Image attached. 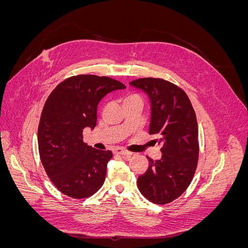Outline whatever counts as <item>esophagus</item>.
<instances>
[{
	"label": "esophagus",
	"mask_w": 248,
	"mask_h": 248,
	"mask_svg": "<svg viewBox=\"0 0 248 248\" xmlns=\"http://www.w3.org/2000/svg\"><path fill=\"white\" fill-rule=\"evenodd\" d=\"M114 153H115V154H118V155H122V156L124 157V158H126V159H128L129 157L132 155L131 152H128V151H126V150L119 149V148H117V149L114 150Z\"/></svg>",
	"instance_id": "esophagus-1"
}]
</instances>
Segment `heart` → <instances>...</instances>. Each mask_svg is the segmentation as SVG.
Here are the masks:
<instances>
[{"mask_svg":"<svg viewBox=\"0 0 248 248\" xmlns=\"http://www.w3.org/2000/svg\"><path fill=\"white\" fill-rule=\"evenodd\" d=\"M131 101H138V102H141L140 98L138 95H128L127 97H125V99L123 101V104L127 103V102H131Z\"/></svg>","mask_w":248,"mask_h":248,"instance_id":"1","label":"heart"}]
</instances>
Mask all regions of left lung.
<instances>
[{
  "instance_id": "left-lung-1",
  "label": "left lung",
  "mask_w": 248,
  "mask_h": 248,
  "mask_svg": "<svg viewBox=\"0 0 248 248\" xmlns=\"http://www.w3.org/2000/svg\"><path fill=\"white\" fill-rule=\"evenodd\" d=\"M129 85L146 93L151 106L149 133L161 144V158L148 157L149 167L138 187L150 202L163 205L176 200L193 178L199 158L198 122L188 96L161 78H146Z\"/></svg>"
}]
</instances>
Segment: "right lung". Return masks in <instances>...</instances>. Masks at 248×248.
I'll use <instances>...</instances> for the list:
<instances>
[{"instance_id": "right-lung-1", "label": "right lung", "mask_w": 248, "mask_h": 248, "mask_svg": "<svg viewBox=\"0 0 248 248\" xmlns=\"http://www.w3.org/2000/svg\"><path fill=\"white\" fill-rule=\"evenodd\" d=\"M125 88L114 78L81 74L65 79L48 96L38 127L39 155L50 181L66 196L85 199L104 183L112 153L88 146L82 131L94 129L103 97Z\"/></svg>"}]
</instances>
